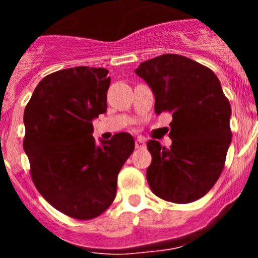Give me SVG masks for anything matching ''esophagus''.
Returning <instances> with one entry per match:
<instances>
[{"label": "esophagus", "instance_id": "esophagus-1", "mask_svg": "<svg viewBox=\"0 0 258 258\" xmlns=\"http://www.w3.org/2000/svg\"><path fill=\"white\" fill-rule=\"evenodd\" d=\"M145 140H142V138H137L136 140V149H145Z\"/></svg>", "mask_w": 258, "mask_h": 258}]
</instances>
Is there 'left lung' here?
I'll list each match as a JSON object with an SVG mask.
<instances>
[{
    "instance_id": "8db88e82",
    "label": "left lung",
    "mask_w": 258,
    "mask_h": 258,
    "mask_svg": "<svg viewBox=\"0 0 258 258\" xmlns=\"http://www.w3.org/2000/svg\"><path fill=\"white\" fill-rule=\"evenodd\" d=\"M136 74L154 92L155 112L173 117L170 149L147 142L150 188L166 202H195L220 178L231 143V107L220 80L208 67L178 54L143 61Z\"/></svg>"
}]
</instances>
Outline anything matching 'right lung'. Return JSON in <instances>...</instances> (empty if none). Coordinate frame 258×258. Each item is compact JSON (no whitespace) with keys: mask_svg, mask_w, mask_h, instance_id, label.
I'll list each match as a JSON object with an SVG mask.
<instances>
[{"mask_svg":"<svg viewBox=\"0 0 258 258\" xmlns=\"http://www.w3.org/2000/svg\"><path fill=\"white\" fill-rule=\"evenodd\" d=\"M106 68L75 67L47 75L24 109L23 147L38 192L55 209L92 220L116 197L117 174L134 150L129 133L95 143L93 120L107 109Z\"/></svg>","mask_w":258,"mask_h":258,"instance_id":"1","label":"right lung"}]
</instances>
